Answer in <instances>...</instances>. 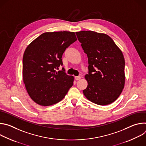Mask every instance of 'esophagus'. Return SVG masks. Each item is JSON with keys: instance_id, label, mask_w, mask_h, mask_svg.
<instances>
[{"instance_id": "esophagus-1", "label": "esophagus", "mask_w": 146, "mask_h": 146, "mask_svg": "<svg viewBox=\"0 0 146 146\" xmlns=\"http://www.w3.org/2000/svg\"><path fill=\"white\" fill-rule=\"evenodd\" d=\"M81 78V77L80 76H76L75 77V79L77 81V80H79Z\"/></svg>"}]
</instances>
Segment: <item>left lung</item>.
<instances>
[{"mask_svg":"<svg viewBox=\"0 0 146 146\" xmlns=\"http://www.w3.org/2000/svg\"><path fill=\"white\" fill-rule=\"evenodd\" d=\"M88 59L85 96L99 105H107L120 95L125 84V59L122 51L108 35L94 31L76 32Z\"/></svg>","mask_w":146,"mask_h":146,"instance_id":"left-lung-1","label":"left lung"}]
</instances>
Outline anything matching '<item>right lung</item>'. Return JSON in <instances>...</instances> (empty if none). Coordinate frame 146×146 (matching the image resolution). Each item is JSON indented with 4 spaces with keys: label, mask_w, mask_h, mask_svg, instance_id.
I'll use <instances>...</instances> for the list:
<instances>
[{
    "label": "right lung",
    "mask_w": 146,
    "mask_h": 146,
    "mask_svg": "<svg viewBox=\"0 0 146 146\" xmlns=\"http://www.w3.org/2000/svg\"><path fill=\"white\" fill-rule=\"evenodd\" d=\"M77 40L74 32H54L41 34L27 47L23 56V76L31 99L41 106H50L64 98L73 84V76L65 70L62 56Z\"/></svg>",
    "instance_id": "obj_1"
}]
</instances>
